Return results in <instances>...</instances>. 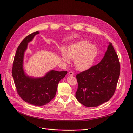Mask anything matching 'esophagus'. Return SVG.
<instances>
[{"mask_svg":"<svg viewBox=\"0 0 133 133\" xmlns=\"http://www.w3.org/2000/svg\"><path fill=\"white\" fill-rule=\"evenodd\" d=\"M74 72H72V71H69V72H68V75H70V76H73L74 75Z\"/></svg>","mask_w":133,"mask_h":133,"instance_id":"esophagus-1","label":"esophagus"}]
</instances>
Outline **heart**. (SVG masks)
Here are the masks:
<instances>
[{"label":"heart","instance_id":"b5f03b06","mask_svg":"<svg viewBox=\"0 0 133 133\" xmlns=\"http://www.w3.org/2000/svg\"><path fill=\"white\" fill-rule=\"evenodd\" d=\"M61 53L63 63L69 64L71 62L70 59H75L74 65L76 68L83 71L92 66L98 55V49L88 42L81 41L69 46L67 52L62 48Z\"/></svg>","mask_w":133,"mask_h":133}]
</instances>
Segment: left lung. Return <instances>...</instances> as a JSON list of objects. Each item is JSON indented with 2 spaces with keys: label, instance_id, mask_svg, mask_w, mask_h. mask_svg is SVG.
<instances>
[{
  "label": "left lung",
  "instance_id": "8db88e82",
  "mask_svg": "<svg viewBox=\"0 0 133 133\" xmlns=\"http://www.w3.org/2000/svg\"><path fill=\"white\" fill-rule=\"evenodd\" d=\"M119 75L118 56L109 43L100 63L76 75L78 89L76 98L86 107L102 105L113 96Z\"/></svg>",
  "mask_w": 133,
  "mask_h": 133
}]
</instances>
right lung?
<instances>
[{
    "label": "right lung",
    "instance_id": "1",
    "mask_svg": "<svg viewBox=\"0 0 133 133\" xmlns=\"http://www.w3.org/2000/svg\"><path fill=\"white\" fill-rule=\"evenodd\" d=\"M39 33L37 31L27 36L17 48L13 62L12 75L18 94L25 102L34 106H41L48 103L55 96L59 81L67 71L51 70L42 77L27 75L24 69L25 52L28 44Z\"/></svg>",
    "mask_w": 133,
    "mask_h": 133
}]
</instances>
